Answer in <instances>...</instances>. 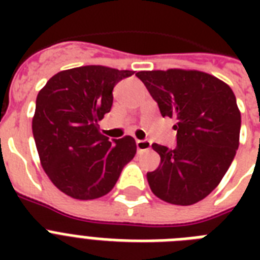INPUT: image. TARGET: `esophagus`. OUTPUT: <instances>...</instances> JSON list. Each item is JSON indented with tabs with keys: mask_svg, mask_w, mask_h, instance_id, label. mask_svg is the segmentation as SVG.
<instances>
[{
	"mask_svg": "<svg viewBox=\"0 0 260 260\" xmlns=\"http://www.w3.org/2000/svg\"><path fill=\"white\" fill-rule=\"evenodd\" d=\"M152 143L150 140H136V146H138L139 151H147L151 148Z\"/></svg>",
	"mask_w": 260,
	"mask_h": 260,
	"instance_id": "1",
	"label": "esophagus"
}]
</instances>
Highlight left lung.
Returning <instances> with one entry per match:
<instances>
[{
	"instance_id": "obj_1",
	"label": "left lung",
	"mask_w": 260,
	"mask_h": 260,
	"mask_svg": "<svg viewBox=\"0 0 260 260\" xmlns=\"http://www.w3.org/2000/svg\"><path fill=\"white\" fill-rule=\"evenodd\" d=\"M163 117L175 120L177 147L154 143L160 165L147 173L152 193L175 205H193L216 189L239 147L242 117L226 83L196 70L139 71Z\"/></svg>"
}]
</instances>
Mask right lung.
I'll return each mask as SVG.
<instances>
[{
  "label": "right lung",
  "instance_id": "add662e5",
  "mask_svg": "<svg viewBox=\"0 0 260 260\" xmlns=\"http://www.w3.org/2000/svg\"><path fill=\"white\" fill-rule=\"evenodd\" d=\"M132 74L104 66L77 67L55 74L39 91L32 120L36 148L48 178L67 196H105L134 159V138L109 140L98 125L110 112L116 83Z\"/></svg>",
  "mask_w": 260,
  "mask_h": 260
}]
</instances>
